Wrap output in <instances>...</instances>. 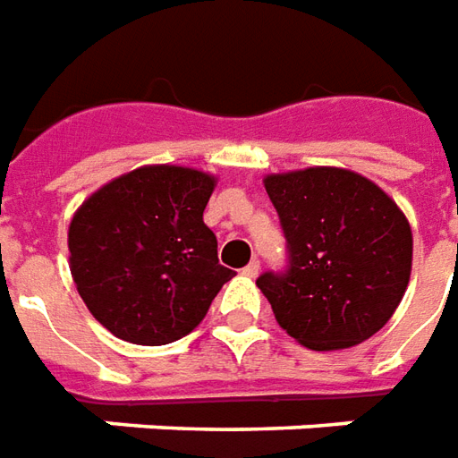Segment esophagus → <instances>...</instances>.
<instances>
[{
	"label": "esophagus",
	"instance_id": "obj_1",
	"mask_svg": "<svg viewBox=\"0 0 458 458\" xmlns=\"http://www.w3.org/2000/svg\"><path fill=\"white\" fill-rule=\"evenodd\" d=\"M259 270H261V263L253 259V261L249 263L246 268H243V276H249V278H256V276H259Z\"/></svg>",
	"mask_w": 458,
	"mask_h": 458
}]
</instances>
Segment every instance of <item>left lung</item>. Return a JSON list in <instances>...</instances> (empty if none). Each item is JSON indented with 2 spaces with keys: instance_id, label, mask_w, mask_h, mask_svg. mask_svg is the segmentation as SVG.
Returning a JSON list of instances; mask_svg holds the SVG:
<instances>
[{
  "instance_id": "1",
  "label": "left lung",
  "mask_w": 458,
  "mask_h": 458,
  "mask_svg": "<svg viewBox=\"0 0 458 458\" xmlns=\"http://www.w3.org/2000/svg\"><path fill=\"white\" fill-rule=\"evenodd\" d=\"M288 239L285 273L256 285L278 325L315 352L366 342L398 310L412 270V229L373 180L332 165L263 178Z\"/></svg>"
}]
</instances>
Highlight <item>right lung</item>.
<instances>
[{
	"label": "right lung",
	"instance_id": "add662e5",
	"mask_svg": "<svg viewBox=\"0 0 458 458\" xmlns=\"http://www.w3.org/2000/svg\"><path fill=\"white\" fill-rule=\"evenodd\" d=\"M215 185L202 170L143 165L78 207L68 229L70 273L112 335L141 346L182 339L233 278L202 222Z\"/></svg>",
	"mask_w": 458,
	"mask_h": 458
}]
</instances>
